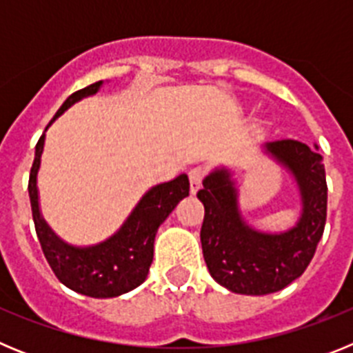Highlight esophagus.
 Here are the masks:
<instances>
[{"label":"esophagus","instance_id":"34e87169","mask_svg":"<svg viewBox=\"0 0 353 353\" xmlns=\"http://www.w3.org/2000/svg\"><path fill=\"white\" fill-rule=\"evenodd\" d=\"M201 179H203V170L201 168H192L189 171V180H191V192L196 194L201 187Z\"/></svg>","mask_w":353,"mask_h":353}]
</instances>
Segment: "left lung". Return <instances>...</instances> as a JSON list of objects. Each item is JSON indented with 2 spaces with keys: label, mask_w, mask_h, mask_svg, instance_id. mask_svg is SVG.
<instances>
[{
  "label": "left lung",
  "mask_w": 353,
  "mask_h": 353,
  "mask_svg": "<svg viewBox=\"0 0 353 353\" xmlns=\"http://www.w3.org/2000/svg\"><path fill=\"white\" fill-rule=\"evenodd\" d=\"M313 146L295 139L261 145V152L285 168L299 189L301 214L285 232H261L244 219L232 170L214 168L203 179L198 191L205 207L199 236L208 272L221 286L242 295H269L307 269L327 219L325 168Z\"/></svg>",
  "instance_id": "obj_1"
}]
</instances>
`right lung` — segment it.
<instances>
[{"label":"right lung","instance_id":"add662e5","mask_svg":"<svg viewBox=\"0 0 353 353\" xmlns=\"http://www.w3.org/2000/svg\"><path fill=\"white\" fill-rule=\"evenodd\" d=\"M104 81L93 83L79 92L72 93L61 104L46 130L67 111L68 108L86 97L99 93ZM46 132L40 136L35 146V159L30 173L31 212L35 223L37 236L40 240L46 260L52 272L67 288L93 299H111L138 288L148 276L150 265L154 260V242L157 230L168 215L174 210L180 199L189 196V179L179 174L170 182L150 187L132 208L127 219L111 236L92 245H74L65 242L54 233L40 210L39 179L40 161H42Z\"/></svg>","mask_w":353,"mask_h":353}]
</instances>
